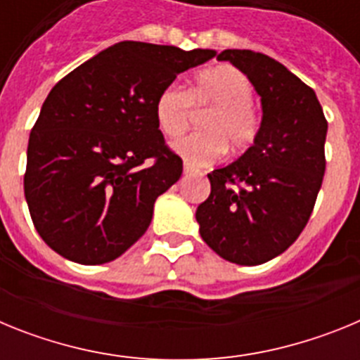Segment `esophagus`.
<instances>
[{"label":"esophagus","mask_w":360,"mask_h":360,"mask_svg":"<svg viewBox=\"0 0 360 360\" xmlns=\"http://www.w3.org/2000/svg\"><path fill=\"white\" fill-rule=\"evenodd\" d=\"M196 173V167L191 162H184V174H195Z\"/></svg>","instance_id":"34e87169"}]
</instances>
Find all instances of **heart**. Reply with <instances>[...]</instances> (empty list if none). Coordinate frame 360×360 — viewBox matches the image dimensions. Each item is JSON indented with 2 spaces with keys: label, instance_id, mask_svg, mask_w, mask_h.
Instances as JSON below:
<instances>
[{
  "label": "heart",
  "instance_id": "b5f03b06",
  "mask_svg": "<svg viewBox=\"0 0 360 360\" xmlns=\"http://www.w3.org/2000/svg\"><path fill=\"white\" fill-rule=\"evenodd\" d=\"M252 84L243 72L231 65L203 70L186 90L167 84L155 103V119L165 136L182 135L193 117V104L209 113L202 119L205 131L178 139L174 151L195 165H207L224 157L225 149L241 151L256 141L259 115L252 106Z\"/></svg>",
  "mask_w": 360,
  "mask_h": 360
}]
</instances>
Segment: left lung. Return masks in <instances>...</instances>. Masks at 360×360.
<instances>
[{"label": "left lung", "mask_w": 360, "mask_h": 360, "mask_svg": "<svg viewBox=\"0 0 360 360\" xmlns=\"http://www.w3.org/2000/svg\"><path fill=\"white\" fill-rule=\"evenodd\" d=\"M262 97L256 141L236 162L211 171V195L196 209L202 240L238 265H262L308 224L324 176L328 122L316 91L265 53L224 50Z\"/></svg>", "instance_id": "1"}]
</instances>
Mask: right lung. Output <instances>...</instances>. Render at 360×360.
<instances>
[{"label": "right lung", "mask_w": 360, "mask_h": 360, "mask_svg": "<svg viewBox=\"0 0 360 360\" xmlns=\"http://www.w3.org/2000/svg\"><path fill=\"white\" fill-rule=\"evenodd\" d=\"M214 56L122 41L53 86L28 139L25 173L28 211L50 249L103 265L148 231L155 200L182 176V158L155 119L157 97Z\"/></svg>", "instance_id": "1"}]
</instances>
